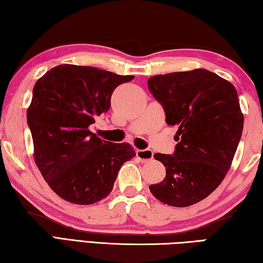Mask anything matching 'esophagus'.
Returning a JSON list of instances; mask_svg holds the SVG:
<instances>
[{
  "label": "esophagus",
  "instance_id": "obj_1",
  "mask_svg": "<svg viewBox=\"0 0 263 263\" xmlns=\"http://www.w3.org/2000/svg\"><path fill=\"white\" fill-rule=\"evenodd\" d=\"M136 156L142 162H146L153 159V152L148 150V148H145V150H136Z\"/></svg>",
  "mask_w": 263,
  "mask_h": 263
}]
</instances>
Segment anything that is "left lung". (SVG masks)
Segmentation results:
<instances>
[{
	"label": "left lung",
	"instance_id": "1",
	"mask_svg": "<svg viewBox=\"0 0 263 263\" xmlns=\"http://www.w3.org/2000/svg\"><path fill=\"white\" fill-rule=\"evenodd\" d=\"M147 88L161 104L166 122L178 127L174 153L155 155L166 177L150 191L170 206L196 204L220 185L231 166L244 126L238 93L204 68L151 77Z\"/></svg>",
	"mask_w": 263,
	"mask_h": 263
}]
</instances>
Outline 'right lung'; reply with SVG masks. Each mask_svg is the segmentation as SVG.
I'll return each mask as SVG.
<instances>
[{"mask_svg": "<svg viewBox=\"0 0 263 263\" xmlns=\"http://www.w3.org/2000/svg\"><path fill=\"white\" fill-rule=\"evenodd\" d=\"M133 76L65 64L48 71L33 88L27 110L34 158L49 186L73 204L110 195L123 162L136 156L128 143L101 140L89 130L111 106L115 89Z\"/></svg>", "mask_w": 263, "mask_h": 263, "instance_id": "add662e5", "label": "right lung"}]
</instances>
